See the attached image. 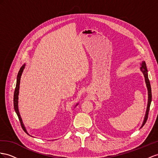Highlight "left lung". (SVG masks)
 <instances>
[{
    "label": "left lung",
    "instance_id": "8db88e82",
    "mask_svg": "<svg viewBox=\"0 0 158 158\" xmlns=\"http://www.w3.org/2000/svg\"><path fill=\"white\" fill-rule=\"evenodd\" d=\"M140 69L141 72L143 73L144 77H145V83H146L147 88H148V107H147V110H146V113H145V115L144 118L143 122L142 123V125H141V128L142 127L145 123H146V121L148 120V114H149V107H150V104L152 102V89H151V85H150V82H149V79H148V69L146 67V64H145V61H143L141 63V67L140 68Z\"/></svg>",
    "mask_w": 158,
    "mask_h": 158
}]
</instances>
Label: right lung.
<instances>
[{
  "label": "right lung",
  "mask_w": 158,
  "mask_h": 158,
  "mask_svg": "<svg viewBox=\"0 0 158 158\" xmlns=\"http://www.w3.org/2000/svg\"><path fill=\"white\" fill-rule=\"evenodd\" d=\"M25 64H24L21 67V69H20V70H19V71L18 73L17 77V84H16V87H15V93H14V100L13 101H14V108H15V112L17 113V116H18L20 122H21V127H22L23 129L24 130V131H25L27 133V134H29V133H27V131L26 130L25 125H24V124L23 123V121H22V119L21 118V115H20L19 111V107H18V99H19L20 81H21V75H22L23 71L24 70V69H25Z\"/></svg>",
  "instance_id": "right-lung-1"
}]
</instances>
